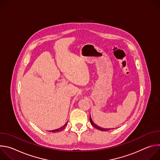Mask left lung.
I'll return each mask as SVG.
<instances>
[{
    "label": "left lung",
    "instance_id": "left-lung-1",
    "mask_svg": "<svg viewBox=\"0 0 160 160\" xmlns=\"http://www.w3.org/2000/svg\"><path fill=\"white\" fill-rule=\"evenodd\" d=\"M90 123L92 124L96 128H97V129H98L99 130H101V131H108V130H109L111 129V128H102V127H100L98 126L96 123H94V122L92 121V118H91L90 116Z\"/></svg>",
    "mask_w": 160,
    "mask_h": 160
}]
</instances>
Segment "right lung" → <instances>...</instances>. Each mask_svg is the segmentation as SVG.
Masks as SVG:
<instances>
[{"label": "right lung", "instance_id": "right-lung-1", "mask_svg": "<svg viewBox=\"0 0 160 160\" xmlns=\"http://www.w3.org/2000/svg\"><path fill=\"white\" fill-rule=\"evenodd\" d=\"M67 123H68V122H67L64 125H63L62 127H61V128H58V129H56V130H49V132H60V131H61L62 130H63V129L65 128V127L67 125Z\"/></svg>", "mask_w": 160, "mask_h": 160}]
</instances>
